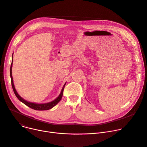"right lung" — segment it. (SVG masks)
Listing matches in <instances>:
<instances>
[{"label":"right lung","instance_id":"right-lung-1","mask_svg":"<svg viewBox=\"0 0 147 147\" xmlns=\"http://www.w3.org/2000/svg\"><path fill=\"white\" fill-rule=\"evenodd\" d=\"M13 53L12 55V58H11V64L10 65V78H11V86L13 90V91H14L15 94L16 95V96L17 97V98L21 101L22 102L23 104H24L25 105H26L27 106H28L29 107L34 109L35 110H39V111H43V110H48L49 109H52L53 107L57 104L59 103V102L61 100L62 96H63V90L65 87V85L66 84V83L64 84L61 91L60 93L59 96L54 100H53L52 101H50L49 102H47V103H43V104H37V103H35V102H29L25 100L24 99H23L22 97H21L19 94L18 93V92L16 91L15 86H14V83H13V77H12V73H11V68H12V64H13Z\"/></svg>","mask_w":147,"mask_h":147}]
</instances>
